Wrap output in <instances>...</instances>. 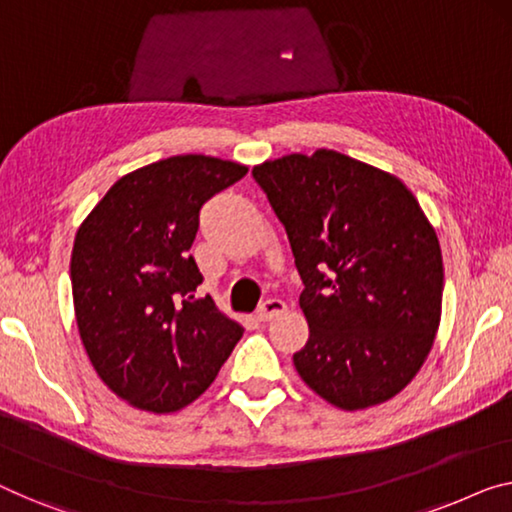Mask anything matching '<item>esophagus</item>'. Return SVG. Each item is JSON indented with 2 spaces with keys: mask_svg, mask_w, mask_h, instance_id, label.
Segmentation results:
<instances>
[{
  "mask_svg": "<svg viewBox=\"0 0 512 512\" xmlns=\"http://www.w3.org/2000/svg\"><path fill=\"white\" fill-rule=\"evenodd\" d=\"M285 310H287V305L282 303L280 299H269L257 308V319H259V322H269V319L278 317L280 312H285Z\"/></svg>",
  "mask_w": 512,
  "mask_h": 512,
  "instance_id": "obj_1",
  "label": "esophagus"
}]
</instances>
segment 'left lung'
Segmentation results:
<instances>
[{
  "label": "left lung",
  "mask_w": 512,
  "mask_h": 512,
  "mask_svg": "<svg viewBox=\"0 0 512 512\" xmlns=\"http://www.w3.org/2000/svg\"><path fill=\"white\" fill-rule=\"evenodd\" d=\"M303 280L308 342L294 368L345 411L395 398L437 338L444 262L437 232L391 172L317 149L253 167Z\"/></svg>",
  "instance_id": "1"
}]
</instances>
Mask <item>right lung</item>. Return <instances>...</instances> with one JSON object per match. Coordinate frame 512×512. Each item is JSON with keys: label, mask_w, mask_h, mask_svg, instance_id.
I'll return each instance as SVG.
<instances>
[{"label": "right lung", "mask_w": 512, "mask_h": 512, "mask_svg": "<svg viewBox=\"0 0 512 512\" xmlns=\"http://www.w3.org/2000/svg\"><path fill=\"white\" fill-rule=\"evenodd\" d=\"M248 167L202 154L128 172L82 220L71 285L80 340L103 384L131 407L174 414L211 386L243 335L190 257L202 204Z\"/></svg>", "instance_id": "1"}]
</instances>
